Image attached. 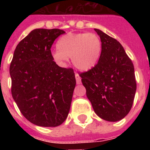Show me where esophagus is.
<instances>
[{
	"label": "esophagus",
	"mask_w": 150,
	"mask_h": 150,
	"mask_svg": "<svg viewBox=\"0 0 150 150\" xmlns=\"http://www.w3.org/2000/svg\"><path fill=\"white\" fill-rule=\"evenodd\" d=\"M75 79H76V82H77V84H81V78L79 75L78 73H75Z\"/></svg>",
	"instance_id": "1"
}]
</instances>
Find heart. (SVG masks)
Returning a JSON list of instances; mask_svg holds the SVG:
<instances>
[{
	"instance_id": "obj_1",
	"label": "heart",
	"mask_w": 150,
	"mask_h": 150,
	"mask_svg": "<svg viewBox=\"0 0 150 150\" xmlns=\"http://www.w3.org/2000/svg\"><path fill=\"white\" fill-rule=\"evenodd\" d=\"M58 50L52 52L57 63H65L71 57L73 65L81 71H88L96 65L102 51V42L93 33H69L62 36L57 44Z\"/></svg>"
}]
</instances>
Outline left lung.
<instances>
[{"label":"left lung","instance_id":"obj_1","mask_svg":"<svg viewBox=\"0 0 150 150\" xmlns=\"http://www.w3.org/2000/svg\"><path fill=\"white\" fill-rule=\"evenodd\" d=\"M102 42L98 62L79 73L94 111L107 121L124 118L132 107L136 91L134 65L123 47L111 36L95 29Z\"/></svg>","mask_w":150,"mask_h":150}]
</instances>
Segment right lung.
<instances>
[{
    "label": "right lung",
    "instance_id": "add662e5",
    "mask_svg": "<svg viewBox=\"0 0 150 150\" xmlns=\"http://www.w3.org/2000/svg\"><path fill=\"white\" fill-rule=\"evenodd\" d=\"M65 32L36 29L20 41L10 64L11 94L20 112L31 123L56 127L65 121L76 84L71 68L54 61L50 48Z\"/></svg>",
    "mask_w": 150,
    "mask_h": 150
}]
</instances>
